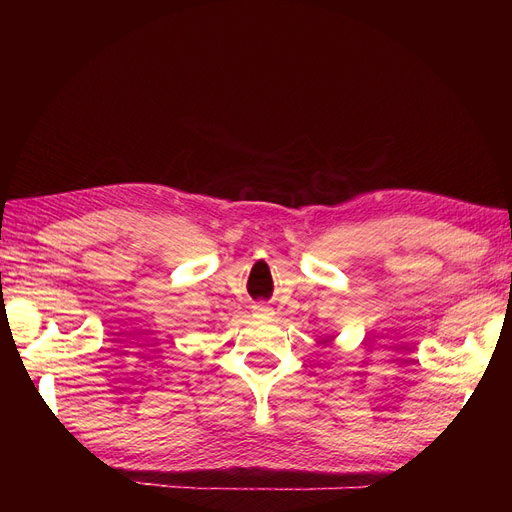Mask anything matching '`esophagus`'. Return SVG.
<instances>
[{
    "instance_id": "34e87169",
    "label": "esophagus",
    "mask_w": 512,
    "mask_h": 512,
    "mask_svg": "<svg viewBox=\"0 0 512 512\" xmlns=\"http://www.w3.org/2000/svg\"><path fill=\"white\" fill-rule=\"evenodd\" d=\"M254 312H258V314H271V307L265 305V303H258V305H254Z\"/></svg>"
}]
</instances>
